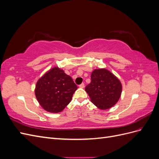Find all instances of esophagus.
<instances>
[{
  "instance_id": "1",
  "label": "esophagus",
  "mask_w": 159,
  "mask_h": 159,
  "mask_svg": "<svg viewBox=\"0 0 159 159\" xmlns=\"http://www.w3.org/2000/svg\"><path fill=\"white\" fill-rule=\"evenodd\" d=\"M84 87H85V85H84V83L81 84L80 85V88H84Z\"/></svg>"
}]
</instances>
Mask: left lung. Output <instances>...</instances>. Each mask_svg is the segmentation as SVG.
<instances>
[{
  "label": "left lung",
  "mask_w": 159,
  "mask_h": 159,
  "mask_svg": "<svg viewBox=\"0 0 159 159\" xmlns=\"http://www.w3.org/2000/svg\"><path fill=\"white\" fill-rule=\"evenodd\" d=\"M92 103L100 109H109L121 97L122 85L120 81L106 69L92 71L91 83L85 88Z\"/></svg>",
  "instance_id": "left-lung-1"
}]
</instances>
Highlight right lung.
<instances>
[{
  "mask_svg": "<svg viewBox=\"0 0 159 159\" xmlns=\"http://www.w3.org/2000/svg\"><path fill=\"white\" fill-rule=\"evenodd\" d=\"M77 89L71 77L55 67L38 80L35 95L43 109L50 113H59L70 103Z\"/></svg>",
  "mask_w": 159,
  "mask_h": 159,
  "instance_id": "obj_1",
  "label": "right lung"
}]
</instances>
